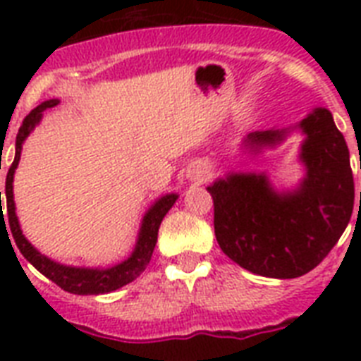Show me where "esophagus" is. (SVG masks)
<instances>
[{"mask_svg": "<svg viewBox=\"0 0 361 361\" xmlns=\"http://www.w3.org/2000/svg\"><path fill=\"white\" fill-rule=\"evenodd\" d=\"M189 178H191L192 181H204L206 180V170L202 169V166H192V169H189Z\"/></svg>", "mask_w": 361, "mask_h": 361, "instance_id": "esophagus-1", "label": "esophagus"}]
</instances>
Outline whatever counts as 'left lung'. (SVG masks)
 Returning <instances> with one entry per match:
<instances>
[{
  "label": "left lung",
  "instance_id": "obj_1",
  "mask_svg": "<svg viewBox=\"0 0 361 361\" xmlns=\"http://www.w3.org/2000/svg\"><path fill=\"white\" fill-rule=\"evenodd\" d=\"M294 129L305 135L300 147L305 176L296 189L277 191L264 172H231L208 187L223 252L247 271L274 279H294L317 268L354 208L350 155L328 109H314L288 129L251 133L245 146L258 153Z\"/></svg>",
  "mask_w": 361,
  "mask_h": 361
}]
</instances>
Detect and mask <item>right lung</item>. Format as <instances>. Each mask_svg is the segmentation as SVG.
Wrapping results in <instances>:
<instances>
[{"instance_id":"add662e5","label":"right lung","mask_w":361,"mask_h":361,"mask_svg":"<svg viewBox=\"0 0 361 361\" xmlns=\"http://www.w3.org/2000/svg\"><path fill=\"white\" fill-rule=\"evenodd\" d=\"M59 101L58 99H50L44 101L37 109H33L30 114L25 116V120L22 121L18 135H16V153H14L13 164L8 166L7 180H5V198H7V217H8V226L13 232V238L16 241V247L20 252L24 255L27 262H31L44 277L54 281L56 285L61 286L63 290L71 292V294H80V296H90V294H106V292L118 290L121 286L129 285L130 281H135L138 275L146 269V266L152 260L153 249L157 243V234L161 221L169 209L174 206L178 200L176 192L164 195V197L157 198L152 204V208L147 209L144 219H142L140 232H138V240L136 245L130 252V257L123 262L116 264L112 268H76V266H65L56 260H50L48 257L41 255L37 251L35 247L31 245L30 241L25 240V236L20 231L18 217H16V208H14V195H13V180H14V170L18 166L20 153H22V144L30 136V133L35 129V125H39L42 118V112L47 109L56 106ZM0 204H1V191H0ZM1 208V225H5V217H3V206ZM7 231V226H5Z\"/></svg>"}]
</instances>
